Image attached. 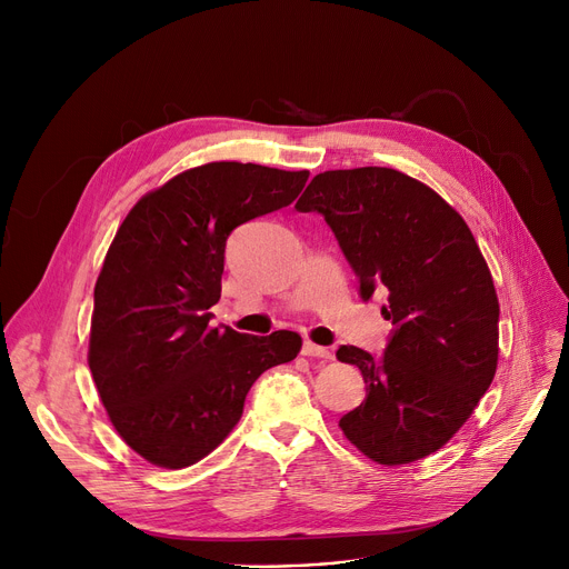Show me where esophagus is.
<instances>
[{
	"label": "esophagus",
	"instance_id": "1",
	"mask_svg": "<svg viewBox=\"0 0 569 569\" xmlns=\"http://www.w3.org/2000/svg\"><path fill=\"white\" fill-rule=\"evenodd\" d=\"M302 355H307V357H320V360H335L332 350H327V348H322V346H316V343H311V341H305Z\"/></svg>",
	"mask_w": 569,
	"mask_h": 569
}]
</instances>
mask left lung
Here are the masks:
<instances>
[{
	"label": "left lung",
	"mask_w": 569,
	"mask_h": 569,
	"mask_svg": "<svg viewBox=\"0 0 569 569\" xmlns=\"http://www.w3.org/2000/svg\"><path fill=\"white\" fill-rule=\"evenodd\" d=\"M318 212L369 302L385 292V352L341 346L367 382L341 417L346 438L382 466L410 463L450 440L498 365V297L466 221L436 191L392 168L327 170L295 204Z\"/></svg>",
	"instance_id": "8db88e82"
}]
</instances>
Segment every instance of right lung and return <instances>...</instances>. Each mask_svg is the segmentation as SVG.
<instances>
[{
  "instance_id": "add662e5",
  "label": "right lung",
  "mask_w": 569,
  "mask_h": 569,
  "mask_svg": "<svg viewBox=\"0 0 569 569\" xmlns=\"http://www.w3.org/2000/svg\"><path fill=\"white\" fill-rule=\"evenodd\" d=\"M309 170L219 161L172 177L119 226L94 288L89 369L117 433L149 463L187 468L232 431L258 376L300 335L212 327L226 242L288 207Z\"/></svg>"
}]
</instances>
